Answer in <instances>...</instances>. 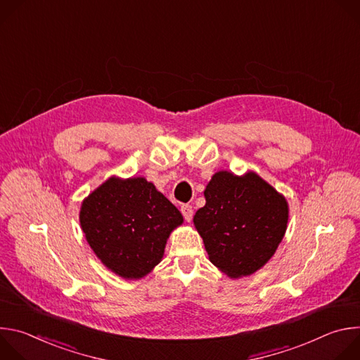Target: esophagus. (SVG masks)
I'll list each match as a JSON object with an SVG mask.
<instances>
[{
    "instance_id": "34e87169",
    "label": "esophagus",
    "mask_w": 360,
    "mask_h": 360,
    "mask_svg": "<svg viewBox=\"0 0 360 360\" xmlns=\"http://www.w3.org/2000/svg\"><path fill=\"white\" fill-rule=\"evenodd\" d=\"M181 212H182L185 221H186V222H191V219H192V217H193V210H192L191 205H182V207H181Z\"/></svg>"
}]
</instances>
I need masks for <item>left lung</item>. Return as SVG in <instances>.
<instances>
[{
	"mask_svg": "<svg viewBox=\"0 0 360 360\" xmlns=\"http://www.w3.org/2000/svg\"><path fill=\"white\" fill-rule=\"evenodd\" d=\"M207 203L193 225L210 261L229 278L261 269L282 242L289 208L283 195L252 171L217 172L203 191Z\"/></svg>",
	"mask_w": 360,
	"mask_h": 360,
	"instance_id": "8db88e82",
	"label": "left lung"
}]
</instances>
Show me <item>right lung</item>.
Segmentation results:
<instances>
[{
    "label": "right lung",
    "instance_id": "1",
    "mask_svg": "<svg viewBox=\"0 0 360 360\" xmlns=\"http://www.w3.org/2000/svg\"><path fill=\"white\" fill-rule=\"evenodd\" d=\"M79 222L102 264L124 279H141L161 262L184 218L145 178L111 176L84 199Z\"/></svg>",
    "mask_w": 360,
    "mask_h": 360
}]
</instances>
